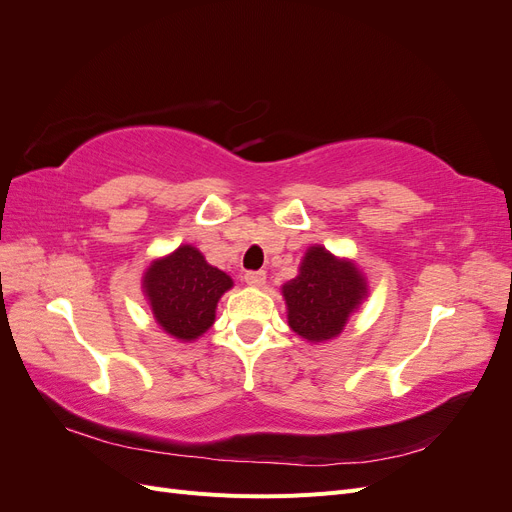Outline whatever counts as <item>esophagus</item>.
Listing matches in <instances>:
<instances>
[{"label": "esophagus", "instance_id": "1", "mask_svg": "<svg viewBox=\"0 0 512 512\" xmlns=\"http://www.w3.org/2000/svg\"><path fill=\"white\" fill-rule=\"evenodd\" d=\"M243 280H245L247 286L262 288V286H265V282H267V273L265 271H247Z\"/></svg>", "mask_w": 512, "mask_h": 512}]
</instances>
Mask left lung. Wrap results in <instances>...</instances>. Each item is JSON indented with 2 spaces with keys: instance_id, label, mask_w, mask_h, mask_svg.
<instances>
[{
  "instance_id": "left-lung-1",
  "label": "left lung",
  "mask_w": 512,
  "mask_h": 512,
  "mask_svg": "<svg viewBox=\"0 0 512 512\" xmlns=\"http://www.w3.org/2000/svg\"><path fill=\"white\" fill-rule=\"evenodd\" d=\"M288 327L309 344L342 335L350 316L369 297L367 277L354 260L309 245L294 280L282 286Z\"/></svg>"
}]
</instances>
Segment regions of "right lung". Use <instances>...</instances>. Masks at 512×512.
Returning <instances> with one entry per match:
<instances>
[{
  "instance_id": "add662e5",
  "label": "right lung",
  "mask_w": 512,
  "mask_h": 512,
  "mask_svg": "<svg viewBox=\"0 0 512 512\" xmlns=\"http://www.w3.org/2000/svg\"><path fill=\"white\" fill-rule=\"evenodd\" d=\"M232 286V277L190 243L151 260L141 280L158 327L177 342H196L213 327L218 301Z\"/></svg>"
}]
</instances>
